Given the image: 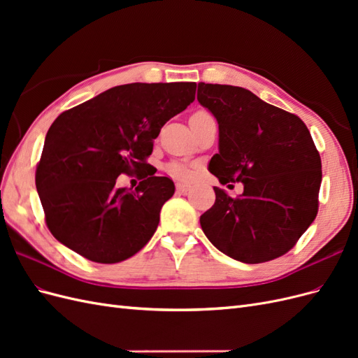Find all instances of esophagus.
<instances>
[{"label": "esophagus", "mask_w": 358, "mask_h": 358, "mask_svg": "<svg viewBox=\"0 0 358 358\" xmlns=\"http://www.w3.org/2000/svg\"><path fill=\"white\" fill-rule=\"evenodd\" d=\"M189 188H191V187L188 185V183H178V185H176L178 192H188Z\"/></svg>", "instance_id": "34e87169"}]
</instances>
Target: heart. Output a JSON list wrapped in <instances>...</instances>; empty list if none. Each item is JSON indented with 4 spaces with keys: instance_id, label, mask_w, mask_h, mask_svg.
Instances as JSON below:
<instances>
[{
    "instance_id": "obj_1",
    "label": "heart",
    "mask_w": 358,
    "mask_h": 358,
    "mask_svg": "<svg viewBox=\"0 0 358 358\" xmlns=\"http://www.w3.org/2000/svg\"><path fill=\"white\" fill-rule=\"evenodd\" d=\"M209 116H210V113L206 112V110H197V112H194V113L191 115V117H209ZM167 171L170 173L171 176L179 178V179H185V178H188V175H189L188 169L183 167L182 164H178V162H173V164H170V166L167 167Z\"/></svg>"
}]
</instances>
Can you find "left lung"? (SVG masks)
Segmentation results:
<instances>
[{"label": "left lung", "mask_w": 358, "mask_h": 358, "mask_svg": "<svg viewBox=\"0 0 358 358\" xmlns=\"http://www.w3.org/2000/svg\"><path fill=\"white\" fill-rule=\"evenodd\" d=\"M197 100L220 125V152L209 162L230 197L213 187L200 216L206 237L237 262L257 264L287 254L318 213L321 158L305 122L241 86L199 83Z\"/></svg>", "instance_id": "obj_1"}]
</instances>
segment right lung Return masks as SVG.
I'll return each instance as SVG.
<instances>
[{
  "instance_id": "add662e5",
  "label": "right lung",
  "mask_w": 358,
  "mask_h": 358,
  "mask_svg": "<svg viewBox=\"0 0 358 358\" xmlns=\"http://www.w3.org/2000/svg\"><path fill=\"white\" fill-rule=\"evenodd\" d=\"M196 82L115 86L62 112L46 134L36 187L48 229L94 263L124 262L154 236L175 183L142 173L136 191L119 175L143 170L154 138L196 99Z\"/></svg>"
}]
</instances>
